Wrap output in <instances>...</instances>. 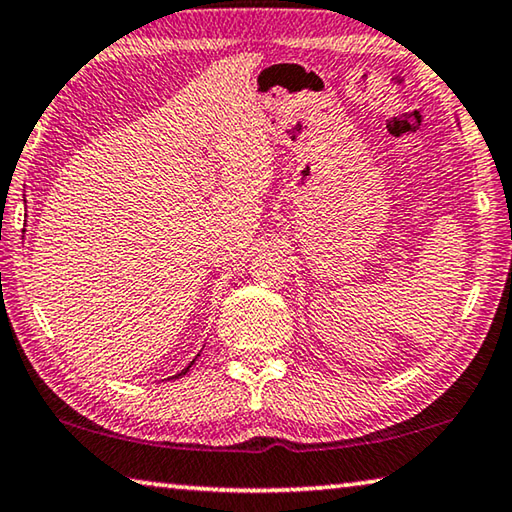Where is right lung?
<instances>
[{
	"instance_id": "obj_1",
	"label": "right lung",
	"mask_w": 512,
	"mask_h": 512,
	"mask_svg": "<svg viewBox=\"0 0 512 512\" xmlns=\"http://www.w3.org/2000/svg\"><path fill=\"white\" fill-rule=\"evenodd\" d=\"M193 362H196V360H193ZM193 362H191V364H193ZM191 364H189V367H191ZM189 367H186V369H184L182 373H186V371H189ZM182 373H177V376H182ZM177 376H175V378H177Z\"/></svg>"
}]
</instances>
